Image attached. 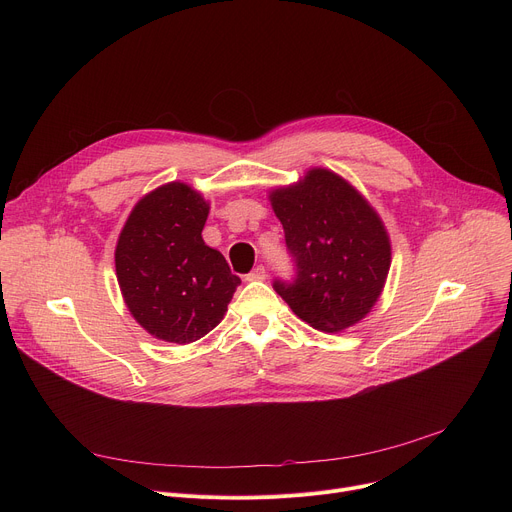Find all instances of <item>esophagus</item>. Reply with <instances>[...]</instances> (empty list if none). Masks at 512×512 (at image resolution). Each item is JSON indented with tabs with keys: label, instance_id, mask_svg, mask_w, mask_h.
Segmentation results:
<instances>
[{
	"label": "esophagus",
	"instance_id": "obj_1",
	"mask_svg": "<svg viewBox=\"0 0 512 512\" xmlns=\"http://www.w3.org/2000/svg\"><path fill=\"white\" fill-rule=\"evenodd\" d=\"M267 277V271H265V267L263 265H257L245 279L247 281H263Z\"/></svg>",
	"mask_w": 512,
	"mask_h": 512
}]
</instances>
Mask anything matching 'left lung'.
Wrapping results in <instances>:
<instances>
[{"mask_svg": "<svg viewBox=\"0 0 512 512\" xmlns=\"http://www.w3.org/2000/svg\"><path fill=\"white\" fill-rule=\"evenodd\" d=\"M269 202L298 267L294 283L273 285L291 312L320 332L367 318L391 269V239L371 202L328 168L271 188Z\"/></svg>", "mask_w": 512, "mask_h": 512, "instance_id": "1", "label": "left lung"}]
</instances>
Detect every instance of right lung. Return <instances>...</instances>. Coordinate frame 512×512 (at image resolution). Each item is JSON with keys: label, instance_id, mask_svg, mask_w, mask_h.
I'll list each match as a JSON object with an SVG mask.
<instances>
[{"label": "right lung", "instance_id": "add662e5", "mask_svg": "<svg viewBox=\"0 0 512 512\" xmlns=\"http://www.w3.org/2000/svg\"><path fill=\"white\" fill-rule=\"evenodd\" d=\"M210 202L174 180L143 194L115 245V273L135 322L158 340L190 344L227 314L241 279L202 229Z\"/></svg>", "mask_w": 512, "mask_h": 512}]
</instances>
